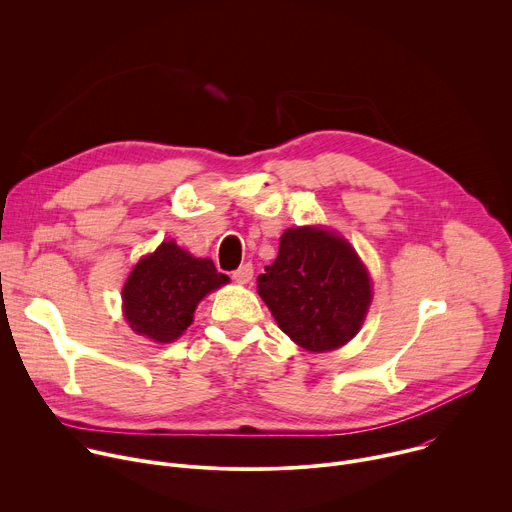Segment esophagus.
<instances>
[{
  "label": "esophagus",
  "mask_w": 512,
  "mask_h": 512,
  "mask_svg": "<svg viewBox=\"0 0 512 512\" xmlns=\"http://www.w3.org/2000/svg\"><path fill=\"white\" fill-rule=\"evenodd\" d=\"M233 279L237 283H249L253 279V265L251 263L241 265L237 271H233Z\"/></svg>",
  "instance_id": "obj_1"
}]
</instances>
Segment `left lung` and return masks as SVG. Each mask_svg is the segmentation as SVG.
Returning a JSON list of instances; mask_svg holds the SVG:
<instances>
[{
  "mask_svg": "<svg viewBox=\"0 0 512 512\" xmlns=\"http://www.w3.org/2000/svg\"><path fill=\"white\" fill-rule=\"evenodd\" d=\"M257 294L277 326L310 352L354 338L373 300L369 271L356 251L322 227L281 235L277 259L257 277Z\"/></svg>",
  "mask_w": 512,
  "mask_h": 512,
  "instance_id": "8db88e82",
  "label": "left lung"
}]
</instances>
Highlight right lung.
I'll list each match as a JSON object with an SVG mask.
<instances>
[{
    "label": "right lung",
    "mask_w": 512,
    "mask_h": 512,
    "mask_svg": "<svg viewBox=\"0 0 512 512\" xmlns=\"http://www.w3.org/2000/svg\"><path fill=\"white\" fill-rule=\"evenodd\" d=\"M210 259H196L174 241H164L145 255L123 285V314L139 336L174 342L192 324L198 302L225 285Z\"/></svg>",
    "instance_id": "obj_1"
}]
</instances>
